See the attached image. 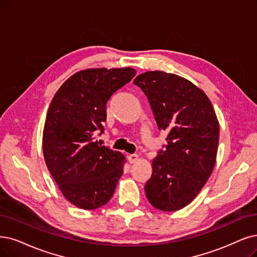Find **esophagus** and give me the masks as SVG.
<instances>
[{
  "label": "esophagus",
  "instance_id": "esophagus-1",
  "mask_svg": "<svg viewBox=\"0 0 257 257\" xmlns=\"http://www.w3.org/2000/svg\"><path fill=\"white\" fill-rule=\"evenodd\" d=\"M138 159V155L137 154H130V155H127V160L130 163H134L136 162Z\"/></svg>",
  "mask_w": 257,
  "mask_h": 257
}]
</instances>
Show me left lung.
I'll list each match as a JSON object with an SVG mask.
<instances>
[{
  "label": "left lung",
  "mask_w": 257,
  "mask_h": 257,
  "mask_svg": "<svg viewBox=\"0 0 257 257\" xmlns=\"http://www.w3.org/2000/svg\"><path fill=\"white\" fill-rule=\"evenodd\" d=\"M134 84L147 96L167 145L152 162L147 198L158 210L184 208L197 196L216 161L219 124L207 95L192 82L163 71H147Z\"/></svg>",
  "instance_id": "left-lung-1"
}]
</instances>
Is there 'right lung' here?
Returning a JSON list of instances; mask_svg holds the SVG:
<instances>
[{
    "mask_svg": "<svg viewBox=\"0 0 257 257\" xmlns=\"http://www.w3.org/2000/svg\"><path fill=\"white\" fill-rule=\"evenodd\" d=\"M135 75L130 67L82 70L51 101L43 131L44 159L64 197L80 209L106 204L122 175V154L95 139L104 132L107 101Z\"/></svg>",
    "mask_w": 257,
    "mask_h": 257,
    "instance_id": "add662e5",
    "label": "right lung"
}]
</instances>
